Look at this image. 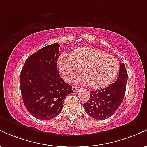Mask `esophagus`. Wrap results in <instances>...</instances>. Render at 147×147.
<instances>
[{
  "label": "esophagus",
  "mask_w": 147,
  "mask_h": 147,
  "mask_svg": "<svg viewBox=\"0 0 147 147\" xmlns=\"http://www.w3.org/2000/svg\"><path fill=\"white\" fill-rule=\"evenodd\" d=\"M78 88H79L77 86H72V90L73 91H76Z\"/></svg>",
  "instance_id": "obj_1"
}]
</instances>
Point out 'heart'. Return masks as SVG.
I'll return each mask as SVG.
<instances>
[{
    "label": "heart",
    "mask_w": 147,
    "mask_h": 147,
    "mask_svg": "<svg viewBox=\"0 0 147 147\" xmlns=\"http://www.w3.org/2000/svg\"><path fill=\"white\" fill-rule=\"evenodd\" d=\"M59 68L62 77L71 82L82 70L80 82L91 88L107 87L113 82L119 71V63L115 57L92 47H82L71 55L63 54L59 59Z\"/></svg>",
    "instance_id": "b5f03b06"
}]
</instances>
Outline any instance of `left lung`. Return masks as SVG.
Segmentation results:
<instances>
[{
	"mask_svg": "<svg viewBox=\"0 0 147 147\" xmlns=\"http://www.w3.org/2000/svg\"><path fill=\"white\" fill-rule=\"evenodd\" d=\"M128 74L124 63L119 64L117 79L102 90L90 91V97L84 104L86 113L95 119L102 120L111 117L122 104L126 92Z\"/></svg>",
	"mask_w": 147,
	"mask_h": 147,
	"instance_id": "obj_1",
	"label": "left lung"
}]
</instances>
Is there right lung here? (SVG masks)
I'll use <instances>...</instances> for the list:
<instances>
[{
  "label": "right lung",
  "instance_id": "obj_1",
  "mask_svg": "<svg viewBox=\"0 0 147 147\" xmlns=\"http://www.w3.org/2000/svg\"><path fill=\"white\" fill-rule=\"evenodd\" d=\"M59 44L43 47L25 61L20 76L23 104L32 115L49 120L60 113L64 99L72 92V86L60 77L57 60Z\"/></svg>",
  "mask_w": 147,
  "mask_h": 147
}]
</instances>
